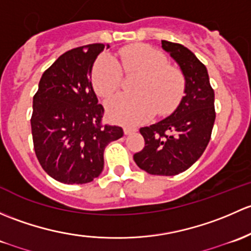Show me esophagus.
Returning a JSON list of instances; mask_svg holds the SVG:
<instances>
[{"label":"esophagus","mask_w":251,"mask_h":251,"mask_svg":"<svg viewBox=\"0 0 251 251\" xmlns=\"http://www.w3.org/2000/svg\"><path fill=\"white\" fill-rule=\"evenodd\" d=\"M123 131H125L126 135H129V134L136 131V128H131V126H125V128H123Z\"/></svg>","instance_id":"esophagus-1"}]
</instances>
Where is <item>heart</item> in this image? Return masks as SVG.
<instances>
[{
	"instance_id": "heart-1",
	"label": "heart",
	"mask_w": 251,
	"mask_h": 251,
	"mask_svg": "<svg viewBox=\"0 0 251 251\" xmlns=\"http://www.w3.org/2000/svg\"><path fill=\"white\" fill-rule=\"evenodd\" d=\"M122 68L126 74L138 72L135 95H118L106 104L110 120L125 126H139L154 113H172L185 94V77L175 66L168 64L167 56L147 45L126 46L120 50ZM111 55L102 54L94 61L90 72L92 86L102 99H108L120 90L123 72Z\"/></svg>"
}]
</instances>
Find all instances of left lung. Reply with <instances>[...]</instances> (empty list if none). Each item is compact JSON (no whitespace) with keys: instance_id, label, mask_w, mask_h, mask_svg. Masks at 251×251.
<instances>
[{"instance_id":"obj_1","label":"left lung","mask_w":251,"mask_h":251,"mask_svg":"<svg viewBox=\"0 0 251 251\" xmlns=\"http://www.w3.org/2000/svg\"><path fill=\"white\" fill-rule=\"evenodd\" d=\"M162 47L180 65L185 97L169 117L140 128L145 146L134 161L149 174L173 176L187 170L208 146L215 122L214 89L205 65L190 49L164 40Z\"/></svg>"}]
</instances>
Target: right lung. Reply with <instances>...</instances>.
<instances>
[{
  "label": "right lung",
  "instance_id": "right-lung-1",
  "mask_svg": "<svg viewBox=\"0 0 251 251\" xmlns=\"http://www.w3.org/2000/svg\"><path fill=\"white\" fill-rule=\"evenodd\" d=\"M108 47V46H107ZM102 43L82 46L59 56L43 72L33 95V149L46 173L68 185L87 183L104 168V151L123 129L102 123L90 72Z\"/></svg>",
  "mask_w": 251,
  "mask_h": 251
}]
</instances>
